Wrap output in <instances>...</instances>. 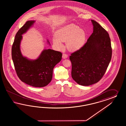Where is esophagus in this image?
Returning <instances> with one entry per match:
<instances>
[{
	"mask_svg": "<svg viewBox=\"0 0 126 126\" xmlns=\"http://www.w3.org/2000/svg\"><path fill=\"white\" fill-rule=\"evenodd\" d=\"M68 57V55L65 54V53H63L62 54V58L64 59H65L66 58H67Z\"/></svg>",
	"mask_w": 126,
	"mask_h": 126,
	"instance_id": "esophagus-1",
	"label": "esophagus"
}]
</instances>
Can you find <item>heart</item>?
Segmentation results:
<instances>
[{
  "instance_id": "obj_1",
  "label": "heart",
  "mask_w": 126,
  "mask_h": 126,
  "mask_svg": "<svg viewBox=\"0 0 126 126\" xmlns=\"http://www.w3.org/2000/svg\"><path fill=\"white\" fill-rule=\"evenodd\" d=\"M55 36L53 38V42L57 49H62L63 45L62 42H66L67 49L71 51H76L81 48L85 44L87 38L85 31L73 23L58 30Z\"/></svg>"
}]
</instances>
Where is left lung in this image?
Segmentation results:
<instances>
[{
	"label": "left lung",
	"instance_id": "obj_1",
	"mask_svg": "<svg viewBox=\"0 0 126 126\" xmlns=\"http://www.w3.org/2000/svg\"><path fill=\"white\" fill-rule=\"evenodd\" d=\"M93 31L84 46L71 54L72 77L77 84L89 86L103 77L110 63L112 48L109 34L98 23L91 20Z\"/></svg>",
	"mask_w": 126,
	"mask_h": 126
}]
</instances>
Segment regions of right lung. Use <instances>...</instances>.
Returning <instances> with one entry per match:
<instances>
[{
    "label": "right lung",
    "instance_id": "obj_1",
    "mask_svg": "<svg viewBox=\"0 0 126 126\" xmlns=\"http://www.w3.org/2000/svg\"><path fill=\"white\" fill-rule=\"evenodd\" d=\"M35 22L28 21L16 34L12 47V59L19 79L25 84L35 87L46 86L51 81L54 67L61 61L62 53L51 49H44L36 59L23 56L20 49L22 35ZM47 42L50 44L47 40Z\"/></svg>",
    "mask_w": 126,
    "mask_h": 126
}]
</instances>
